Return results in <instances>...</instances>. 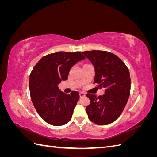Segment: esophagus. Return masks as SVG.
<instances>
[{
	"mask_svg": "<svg viewBox=\"0 0 157 157\" xmlns=\"http://www.w3.org/2000/svg\"><path fill=\"white\" fill-rule=\"evenodd\" d=\"M79 95H80V98H82V97H84L85 96H86V94L84 92H80Z\"/></svg>",
	"mask_w": 157,
	"mask_h": 157,
	"instance_id": "obj_1",
	"label": "esophagus"
}]
</instances>
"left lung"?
<instances>
[{
  "label": "left lung",
  "mask_w": 157,
  "mask_h": 157,
  "mask_svg": "<svg viewBox=\"0 0 157 157\" xmlns=\"http://www.w3.org/2000/svg\"><path fill=\"white\" fill-rule=\"evenodd\" d=\"M82 54L94 66V84L105 88L98 98L88 93L90 103L86 107L89 119L98 125H106L121 115L130 94L131 80L127 66L117 56L103 50L84 51Z\"/></svg>",
  "instance_id": "8db88e82"
}]
</instances>
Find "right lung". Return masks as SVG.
I'll return each mask as SVG.
<instances>
[{
  "instance_id": "add662e5",
  "label": "right lung",
  "mask_w": 157,
  "mask_h": 157,
  "mask_svg": "<svg viewBox=\"0 0 157 157\" xmlns=\"http://www.w3.org/2000/svg\"><path fill=\"white\" fill-rule=\"evenodd\" d=\"M84 59L80 52H58L42 57L33 67L29 77L31 100L38 114L48 124L62 126L71 119L79 94L59 91L58 84L68 78L74 65Z\"/></svg>"
}]
</instances>
